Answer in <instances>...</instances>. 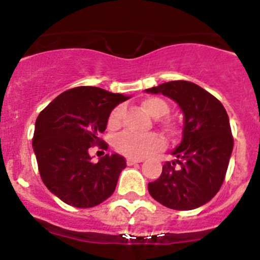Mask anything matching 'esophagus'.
Segmentation results:
<instances>
[{
  "label": "esophagus",
  "mask_w": 260,
  "mask_h": 260,
  "mask_svg": "<svg viewBox=\"0 0 260 260\" xmlns=\"http://www.w3.org/2000/svg\"><path fill=\"white\" fill-rule=\"evenodd\" d=\"M143 161V158L142 157H127L126 158V162H127V165H133V164H137V162H142Z\"/></svg>",
  "instance_id": "obj_1"
}]
</instances>
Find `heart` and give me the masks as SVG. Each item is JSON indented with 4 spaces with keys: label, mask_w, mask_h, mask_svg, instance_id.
<instances>
[{
    "label": "heart",
    "mask_w": 260,
    "mask_h": 260,
    "mask_svg": "<svg viewBox=\"0 0 260 260\" xmlns=\"http://www.w3.org/2000/svg\"><path fill=\"white\" fill-rule=\"evenodd\" d=\"M142 108L146 110L150 116L155 118L165 116L169 112V107L167 103L160 98H147L142 102ZM122 107L114 108L108 118V126L109 128H117L122 122ZM165 146L164 138L158 134L148 135H137L132 133H123L119 135L114 142V147L117 151L123 155L132 156V157H144L150 155L151 152L161 150Z\"/></svg>",
    "instance_id": "obj_1"
}]
</instances>
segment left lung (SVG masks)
I'll return each mask as SVG.
<instances>
[{
    "mask_svg": "<svg viewBox=\"0 0 260 260\" xmlns=\"http://www.w3.org/2000/svg\"><path fill=\"white\" fill-rule=\"evenodd\" d=\"M172 99L183 114L176 160L162 165L157 180L148 183L151 197L172 210L189 211L208 203L220 190L233 151L229 117L221 103L206 89L173 80L144 89Z\"/></svg>",
    "mask_w": 260,
    "mask_h": 260,
    "instance_id": "1",
    "label": "left lung"
}]
</instances>
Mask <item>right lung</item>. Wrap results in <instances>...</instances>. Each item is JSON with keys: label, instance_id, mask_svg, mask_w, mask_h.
<instances>
[{"label": "right lung", "instance_id": "right-lung-1", "mask_svg": "<svg viewBox=\"0 0 260 260\" xmlns=\"http://www.w3.org/2000/svg\"><path fill=\"white\" fill-rule=\"evenodd\" d=\"M130 96L99 87H77L57 96L35 123L32 147L41 180L73 207H95L116 190L125 158L118 153L91 161L88 150L102 144L110 112ZM107 147V144H102Z\"/></svg>", "mask_w": 260, "mask_h": 260}]
</instances>
